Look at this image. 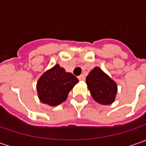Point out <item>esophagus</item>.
<instances>
[{"mask_svg":"<svg viewBox=\"0 0 146 146\" xmlns=\"http://www.w3.org/2000/svg\"><path fill=\"white\" fill-rule=\"evenodd\" d=\"M78 79H79V80L84 81V80H85V76H84V75H81V76H80L79 77H78Z\"/></svg>","mask_w":146,"mask_h":146,"instance_id":"obj_1","label":"esophagus"}]
</instances>
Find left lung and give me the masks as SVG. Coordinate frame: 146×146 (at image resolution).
Listing matches in <instances>:
<instances>
[{"mask_svg":"<svg viewBox=\"0 0 146 146\" xmlns=\"http://www.w3.org/2000/svg\"><path fill=\"white\" fill-rule=\"evenodd\" d=\"M86 84L93 98L99 104L110 105L115 102L118 86L107 74L96 66L86 77Z\"/></svg>","mask_w":146,"mask_h":146,"instance_id":"left-lung-1","label":"left lung"}]
</instances>
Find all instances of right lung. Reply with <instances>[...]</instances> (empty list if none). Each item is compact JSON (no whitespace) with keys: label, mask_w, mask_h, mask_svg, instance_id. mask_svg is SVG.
<instances>
[{"label":"right lung","mask_w":146,"mask_h":146,"mask_svg":"<svg viewBox=\"0 0 146 146\" xmlns=\"http://www.w3.org/2000/svg\"><path fill=\"white\" fill-rule=\"evenodd\" d=\"M79 82L78 79L56 64L47 70L38 80V98L42 103L56 106L66 100L68 93Z\"/></svg>","instance_id":"obj_1"}]
</instances>
